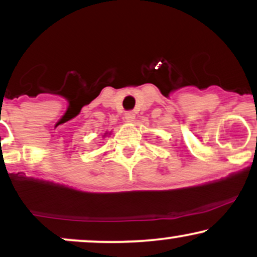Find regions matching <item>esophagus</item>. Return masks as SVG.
<instances>
[{
	"instance_id": "1",
	"label": "esophagus",
	"mask_w": 257,
	"mask_h": 257,
	"mask_svg": "<svg viewBox=\"0 0 257 257\" xmlns=\"http://www.w3.org/2000/svg\"><path fill=\"white\" fill-rule=\"evenodd\" d=\"M135 118V113L133 111H126L124 113V119L128 120V122H132Z\"/></svg>"
}]
</instances>
